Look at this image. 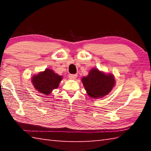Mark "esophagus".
Returning a JSON list of instances; mask_svg holds the SVG:
<instances>
[{
  "label": "esophagus",
  "mask_w": 151,
  "mask_h": 151,
  "mask_svg": "<svg viewBox=\"0 0 151 151\" xmlns=\"http://www.w3.org/2000/svg\"><path fill=\"white\" fill-rule=\"evenodd\" d=\"M68 77H69L70 79H75L76 77H77V75H75V74H70L68 76Z\"/></svg>",
  "instance_id": "1"
}]
</instances>
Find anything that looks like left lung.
Here are the masks:
<instances>
[{"label": "left lung", "instance_id": "1", "mask_svg": "<svg viewBox=\"0 0 151 151\" xmlns=\"http://www.w3.org/2000/svg\"><path fill=\"white\" fill-rule=\"evenodd\" d=\"M86 93L91 98L97 99L109 94L115 83L112 75H105L96 68L92 69L88 75L82 79Z\"/></svg>", "mask_w": 151, "mask_h": 151}]
</instances>
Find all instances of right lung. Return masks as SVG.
<instances>
[{
  "label": "right lung",
  "mask_w": 151,
  "mask_h": 151,
  "mask_svg": "<svg viewBox=\"0 0 151 151\" xmlns=\"http://www.w3.org/2000/svg\"><path fill=\"white\" fill-rule=\"evenodd\" d=\"M62 76L55 73L50 69H46L32 78L35 88L43 94H49L53 89L58 88Z\"/></svg>",
  "instance_id": "1"
}]
</instances>
